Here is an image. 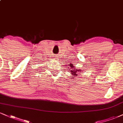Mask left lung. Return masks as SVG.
Here are the masks:
<instances>
[{
	"instance_id": "obj_1",
	"label": "left lung",
	"mask_w": 123,
	"mask_h": 123,
	"mask_svg": "<svg viewBox=\"0 0 123 123\" xmlns=\"http://www.w3.org/2000/svg\"><path fill=\"white\" fill-rule=\"evenodd\" d=\"M70 67H71V69H72V70H70L71 73H72V74H73V76H77V73L78 72H80L81 69H76V68H74L73 66V65H72V63H71V65H70ZM74 68L75 69H74Z\"/></svg>"
}]
</instances>
